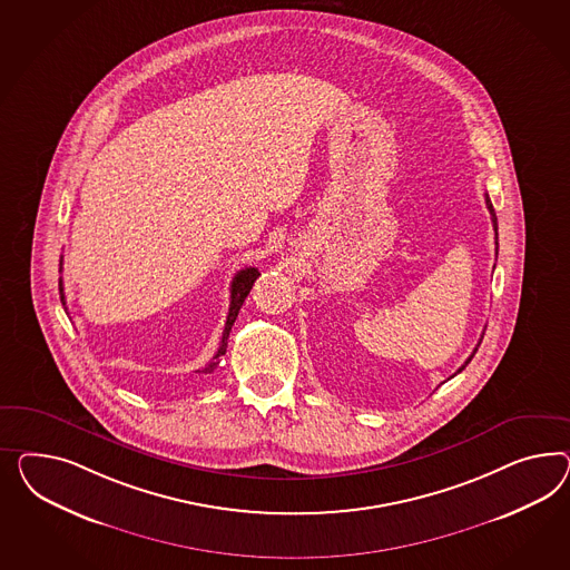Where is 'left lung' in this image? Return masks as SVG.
Instances as JSON below:
<instances>
[{"instance_id": "8db88e82", "label": "left lung", "mask_w": 570, "mask_h": 570, "mask_svg": "<svg viewBox=\"0 0 570 570\" xmlns=\"http://www.w3.org/2000/svg\"><path fill=\"white\" fill-rule=\"evenodd\" d=\"M485 205H488V209H490V216H492L493 230H495V255H498V219H495V212H493L492 200H490L488 195H485ZM475 353H478V348H475ZM473 354L466 358V363H464V365H469V361L473 358ZM464 365H462L461 370L459 371L464 370Z\"/></svg>"}]
</instances>
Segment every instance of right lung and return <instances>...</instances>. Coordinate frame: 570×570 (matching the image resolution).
I'll return each instance as SVG.
<instances>
[{
    "label": "right lung",
    "mask_w": 570,
    "mask_h": 570,
    "mask_svg": "<svg viewBox=\"0 0 570 570\" xmlns=\"http://www.w3.org/2000/svg\"><path fill=\"white\" fill-rule=\"evenodd\" d=\"M259 277V272L255 269V267H246V269H240L234 279H232V288H230V308H228V317H226V325H224V334H222V344H219V348H217L216 356L214 358H219L222 354H226V346H228V336H230L232 325L236 322V317H238V311L243 307V303H245L246 296L250 293V288H253V284H255V279ZM60 298H62V305H66V296H63V286L62 279H60ZM217 363H212V365H207L203 373H212L214 367H216Z\"/></svg>",
    "instance_id": "1"
}]
</instances>
